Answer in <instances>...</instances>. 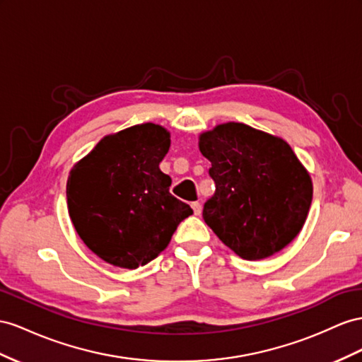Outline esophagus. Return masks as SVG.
<instances>
[{
	"label": "esophagus",
	"instance_id": "obj_1",
	"mask_svg": "<svg viewBox=\"0 0 362 362\" xmlns=\"http://www.w3.org/2000/svg\"><path fill=\"white\" fill-rule=\"evenodd\" d=\"M191 208H192L194 214H196V216H200V214H202V205H200L199 202H192V203H191Z\"/></svg>",
	"mask_w": 362,
	"mask_h": 362
}]
</instances>
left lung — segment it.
I'll use <instances>...</instances> for the list:
<instances>
[{
  "instance_id": "left-lung-1",
  "label": "left lung",
  "mask_w": 362,
  "mask_h": 362,
  "mask_svg": "<svg viewBox=\"0 0 362 362\" xmlns=\"http://www.w3.org/2000/svg\"><path fill=\"white\" fill-rule=\"evenodd\" d=\"M216 194L203 220L245 260L280 252L300 234L312 203V179L284 139L240 122L199 136Z\"/></svg>"
}]
</instances>
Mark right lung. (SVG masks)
I'll list each match as a JSON object with an SVG mask.
<instances>
[{"mask_svg":"<svg viewBox=\"0 0 362 362\" xmlns=\"http://www.w3.org/2000/svg\"><path fill=\"white\" fill-rule=\"evenodd\" d=\"M170 137L162 125H133L102 137L71 168L69 216L82 242L104 262L124 269L145 266L192 214L171 196V177L159 168Z\"/></svg>","mask_w":362,"mask_h":362,"instance_id":"obj_1","label":"right lung"}]
</instances>
